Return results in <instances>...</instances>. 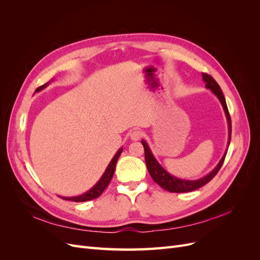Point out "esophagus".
I'll return each instance as SVG.
<instances>
[{
    "instance_id": "34e87169",
    "label": "esophagus",
    "mask_w": 260,
    "mask_h": 260,
    "mask_svg": "<svg viewBox=\"0 0 260 260\" xmlns=\"http://www.w3.org/2000/svg\"><path fill=\"white\" fill-rule=\"evenodd\" d=\"M142 131H140V130H138V129H136V130H133V131H131V133H130V138H131V140L132 141H138V140H140L141 138H142Z\"/></svg>"
}]
</instances>
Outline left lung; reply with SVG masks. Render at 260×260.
<instances>
[{
    "label": "left lung",
    "instance_id": "obj_1",
    "mask_svg": "<svg viewBox=\"0 0 260 260\" xmlns=\"http://www.w3.org/2000/svg\"><path fill=\"white\" fill-rule=\"evenodd\" d=\"M202 77H203L204 82L206 83L205 84L206 88L209 89L212 93L215 94L223 107V111H224L226 121H228V129H229V141H228V147H229L230 141H231V118H230L229 111H228L223 93H222L221 89H220L219 84L216 82V80L211 76L203 73ZM142 145L144 147L145 162H146V167H147L149 175H151V177L153 178V180L157 184L161 186L162 188H165V190H167L172 193L192 192L194 190H198V188L202 187L203 185H205L206 183H208L209 181L217 175L219 169L221 168L222 164L224 161V157L226 155V151H225L224 155L222 156V158L220 159L217 166L205 177H203L198 180H186V179H181V178H177L175 176L170 175L169 172L167 170H165V168H162L160 166V164L157 161V159L155 158V156L153 155V153L151 151V148H149L148 144L145 142L144 140H142Z\"/></svg>",
    "mask_w": 260,
    "mask_h": 260
}]
</instances>
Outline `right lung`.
<instances>
[{"instance_id": "1", "label": "right lung", "mask_w": 260, "mask_h": 260, "mask_svg": "<svg viewBox=\"0 0 260 260\" xmlns=\"http://www.w3.org/2000/svg\"><path fill=\"white\" fill-rule=\"evenodd\" d=\"M49 84H50V81L48 83L41 85V86H39V88L36 90V92L43 90L45 86H48ZM122 149H123L122 147L118 149L117 153L113 157V159L111 160V162L108 164V166H107L105 172L103 174V176L101 177V179L98 181V183L94 185L92 188H90L88 192H85V193H83L81 195H78V196H73V198H66V196H59V198L62 199V200L73 201V202H86V201H91V200L99 198V196L104 192V190L107 187L109 182H111V180H112V178L114 176V172H115L117 160H118V158H119L120 154L122 153Z\"/></svg>"}]
</instances>
